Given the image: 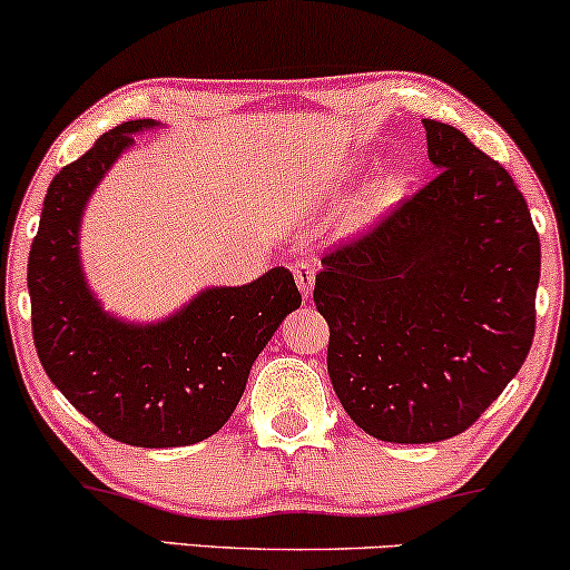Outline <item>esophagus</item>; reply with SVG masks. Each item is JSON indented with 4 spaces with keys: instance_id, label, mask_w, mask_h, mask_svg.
Instances as JSON below:
<instances>
[{
    "instance_id": "34e87169",
    "label": "esophagus",
    "mask_w": 570,
    "mask_h": 570,
    "mask_svg": "<svg viewBox=\"0 0 570 570\" xmlns=\"http://www.w3.org/2000/svg\"><path fill=\"white\" fill-rule=\"evenodd\" d=\"M316 273H318L316 259H299V263H294V281H297L299 292H303L305 299H311L313 284H316Z\"/></svg>"
}]
</instances>
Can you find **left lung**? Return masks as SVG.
<instances>
[{
    "instance_id": "left-lung-1",
    "label": "left lung",
    "mask_w": 570,
    "mask_h": 570,
    "mask_svg": "<svg viewBox=\"0 0 570 570\" xmlns=\"http://www.w3.org/2000/svg\"><path fill=\"white\" fill-rule=\"evenodd\" d=\"M440 174L322 259L313 303L351 421L396 444L466 431L520 372L535 332L541 244L507 168L423 120Z\"/></svg>"
}]
</instances>
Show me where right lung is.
<instances>
[{"mask_svg":"<svg viewBox=\"0 0 570 570\" xmlns=\"http://www.w3.org/2000/svg\"><path fill=\"white\" fill-rule=\"evenodd\" d=\"M155 120H128L63 166L45 195L29 254L31 332L45 372L77 410L134 448H185L217 434L254 358L299 297L286 267L212 286L174 316L130 324L101 307L80 263V222L104 174Z\"/></svg>","mask_w":570,"mask_h":570,"instance_id":"add662e5","label":"right lung"}]
</instances>
